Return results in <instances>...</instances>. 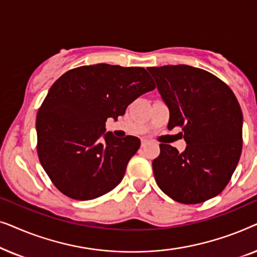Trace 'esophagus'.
I'll use <instances>...</instances> for the list:
<instances>
[{
	"mask_svg": "<svg viewBox=\"0 0 257 257\" xmlns=\"http://www.w3.org/2000/svg\"><path fill=\"white\" fill-rule=\"evenodd\" d=\"M150 142L147 139H142V147H145Z\"/></svg>",
	"mask_w": 257,
	"mask_h": 257,
	"instance_id": "esophagus-1",
	"label": "esophagus"
}]
</instances>
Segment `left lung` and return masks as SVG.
<instances>
[{
    "label": "left lung",
    "instance_id": "left-lung-1",
    "mask_svg": "<svg viewBox=\"0 0 257 257\" xmlns=\"http://www.w3.org/2000/svg\"><path fill=\"white\" fill-rule=\"evenodd\" d=\"M170 108L167 127H181L186 150L160 144L153 160L159 188L175 201L195 205L214 198L230 181L242 152L240 104L226 83L189 65L147 68Z\"/></svg>",
    "mask_w": 257,
    "mask_h": 257
}]
</instances>
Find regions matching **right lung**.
I'll use <instances>...</instances> for the list:
<instances>
[{"label":"right lung","mask_w":257,"mask_h":257,"mask_svg":"<svg viewBox=\"0 0 257 257\" xmlns=\"http://www.w3.org/2000/svg\"><path fill=\"white\" fill-rule=\"evenodd\" d=\"M154 89L144 68L103 63L69 70L52 84L37 112L36 147L42 167L59 192L91 200L121 181L140 140L105 133V122Z\"/></svg>","instance_id":"add662e5"}]
</instances>
